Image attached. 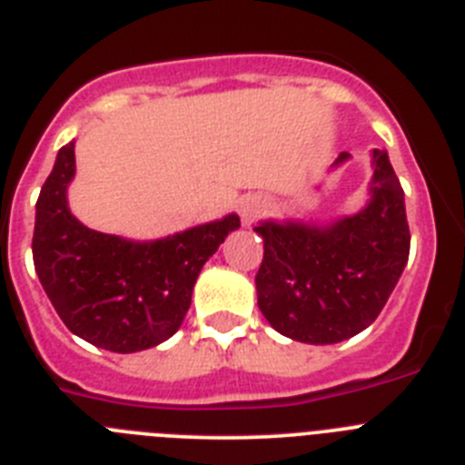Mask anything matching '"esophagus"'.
<instances>
[{"label": "esophagus", "instance_id": "obj_1", "mask_svg": "<svg viewBox=\"0 0 465 465\" xmlns=\"http://www.w3.org/2000/svg\"><path fill=\"white\" fill-rule=\"evenodd\" d=\"M262 211H263V202L259 199V196H248V199H242L241 208H238L242 224H252L254 220L262 215Z\"/></svg>", "mask_w": 465, "mask_h": 465}]
</instances>
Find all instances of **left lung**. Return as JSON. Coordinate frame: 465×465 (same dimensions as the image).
I'll list each match as a JSON object with an SVG mask.
<instances>
[{
    "label": "left lung",
    "instance_id": "obj_1",
    "mask_svg": "<svg viewBox=\"0 0 465 465\" xmlns=\"http://www.w3.org/2000/svg\"><path fill=\"white\" fill-rule=\"evenodd\" d=\"M373 169L371 202L357 215L326 227H254L263 238L257 305L282 336L311 345L347 341L373 324L394 292L410 254L403 190L384 150H373Z\"/></svg>",
    "mask_w": 465,
    "mask_h": 465
}]
</instances>
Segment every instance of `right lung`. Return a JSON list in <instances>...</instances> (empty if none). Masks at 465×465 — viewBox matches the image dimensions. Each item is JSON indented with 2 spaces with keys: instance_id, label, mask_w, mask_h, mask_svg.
I'll use <instances>...</instances> for the list:
<instances>
[{
  "instance_id": "1",
  "label": "right lung",
  "mask_w": 465,
  "mask_h": 465,
  "mask_svg": "<svg viewBox=\"0 0 465 465\" xmlns=\"http://www.w3.org/2000/svg\"><path fill=\"white\" fill-rule=\"evenodd\" d=\"M76 173L74 141L60 148L36 202L32 254L50 303L71 333L129 354L160 345L181 329L208 257L238 215L162 241L134 242L81 224L66 206Z\"/></svg>"
}]
</instances>
